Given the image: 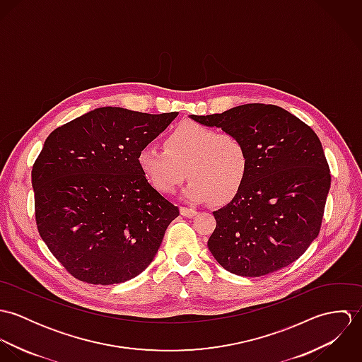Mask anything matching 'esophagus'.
Returning <instances> with one entry per match:
<instances>
[{"mask_svg": "<svg viewBox=\"0 0 362 362\" xmlns=\"http://www.w3.org/2000/svg\"><path fill=\"white\" fill-rule=\"evenodd\" d=\"M180 211H181V214L182 216H185V217H194L198 211L195 210V209H192V207H181L180 209Z\"/></svg>", "mask_w": 362, "mask_h": 362, "instance_id": "obj_1", "label": "esophagus"}]
</instances>
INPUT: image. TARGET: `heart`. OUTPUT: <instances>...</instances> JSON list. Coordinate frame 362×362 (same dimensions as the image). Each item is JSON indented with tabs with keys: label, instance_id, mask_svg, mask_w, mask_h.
<instances>
[{
	"label": "heart",
	"instance_id": "obj_1",
	"mask_svg": "<svg viewBox=\"0 0 362 362\" xmlns=\"http://www.w3.org/2000/svg\"><path fill=\"white\" fill-rule=\"evenodd\" d=\"M142 174L156 191L171 194L185 180L184 195L192 202L224 205L247 182L251 155L245 139L187 121L171 129L164 148L145 146L138 155Z\"/></svg>",
	"mask_w": 362,
	"mask_h": 362
}]
</instances>
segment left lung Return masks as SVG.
<instances>
[{"label":"left lung","instance_id":"left-lung-1","mask_svg":"<svg viewBox=\"0 0 362 362\" xmlns=\"http://www.w3.org/2000/svg\"><path fill=\"white\" fill-rule=\"evenodd\" d=\"M191 118L240 135L251 155L240 194L213 211L211 255L245 277L273 273L300 258L320 231L332 181L317 135L274 104H243Z\"/></svg>","mask_w":362,"mask_h":362}]
</instances>
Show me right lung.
I'll return each mask as SVG.
<instances>
[{"label": "right lung", "mask_w": 362, "mask_h": 362, "mask_svg": "<svg viewBox=\"0 0 362 362\" xmlns=\"http://www.w3.org/2000/svg\"><path fill=\"white\" fill-rule=\"evenodd\" d=\"M177 115L100 107L46 139L32 168L36 226L75 279L122 283L155 258L180 210L148 182L138 155Z\"/></svg>", "instance_id": "obj_1"}]
</instances>
